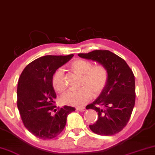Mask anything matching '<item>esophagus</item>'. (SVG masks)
I'll list each match as a JSON object with an SVG mask.
<instances>
[{"mask_svg":"<svg viewBox=\"0 0 155 155\" xmlns=\"http://www.w3.org/2000/svg\"><path fill=\"white\" fill-rule=\"evenodd\" d=\"M76 110L78 111H81V112H82V111L84 112L86 110V109H85V107H76Z\"/></svg>","mask_w":155,"mask_h":155,"instance_id":"34e87169","label":"esophagus"}]
</instances>
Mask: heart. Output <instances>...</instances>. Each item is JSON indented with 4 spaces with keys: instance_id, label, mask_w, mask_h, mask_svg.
I'll return each instance as SVG.
<instances>
[{
    "instance_id": "b5f03b06",
    "label": "heart",
    "mask_w": 155,
    "mask_h": 155,
    "mask_svg": "<svg viewBox=\"0 0 155 155\" xmlns=\"http://www.w3.org/2000/svg\"><path fill=\"white\" fill-rule=\"evenodd\" d=\"M74 72L82 76V88L71 89L66 91L61 98L64 104L75 107H82L91 100L92 92L95 95L101 93L106 87L108 80V72L103 65L94 66L92 63L83 59H77L71 64ZM51 84L58 92H62L66 87L64 72L58 68L51 78Z\"/></svg>"
}]
</instances>
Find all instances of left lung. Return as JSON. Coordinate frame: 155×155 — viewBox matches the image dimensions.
<instances>
[{"label":"left lung","mask_w":155,"mask_h":155,"mask_svg":"<svg viewBox=\"0 0 155 155\" xmlns=\"http://www.w3.org/2000/svg\"><path fill=\"white\" fill-rule=\"evenodd\" d=\"M80 57L97 61L106 68L108 80L106 87L87 109L98 113V120L89 128L101 136H113L126 127L136 99L135 78L124 59L109 50H94L78 54Z\"/></svg>","instance_id":"8db88e82"}]
</instances>
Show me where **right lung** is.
I'll use <instances>...</instances> for the list:
<instances>
[{"label":"right lung","instance_id":"add662e5","mask_svg":"<svg viewBox=\"0 0 155 155\" xmlns=\"http://www.w3.org/2000/svg\"><path fill=\"white\" fill-rule=\"evenodd\" d=\"M73 57L47 55L34 60L25 67L17 85V107L24 127L42 140L52 139L61 133L67 116L75 110L73 107H58L51 84L54 73Z\"/></svg>","mask_w":155,"mask_h":155}]
</instances>
